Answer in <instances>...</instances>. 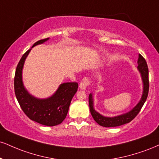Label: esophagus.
<instances>
[{
	"label": "esophagus",
	"mask_w": 159,
	"mask_h": 159,
	"mask_svg": "<svg viewBox=\"0 0 159 159\" xmlns=\"http://www.w3.org/2000/svg\"><path fill=\"white\" fill-rule=\"evenodd\" d=\"M90 84H91V81L89 78L87 77L84 78L83 79H82V81H81V83H80V88H81V89H85L88 86L90 85Z\"/></svg>",
	"instance_id": "1"
}]
</instances>
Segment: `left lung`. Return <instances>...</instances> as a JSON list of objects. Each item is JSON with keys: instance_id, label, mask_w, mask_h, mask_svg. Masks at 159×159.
I'll list each match as a JSON object with an SVG mask.
<instances>
[{"instance_id": "obj_1", "label": "left lung", "mask_w": 159, "mask_h": 159, "mask_svg": "<svg viewBox=\"0 0 159 159\" xmlns=\"http://www.w3.org/2000/svg\"><path fill=\"white\" fill-rule=\"evenodd\" d=\"M138 70L141 72V78L143 81V94L141 96L140 101L135 107L133 110L127 112V113L120 115V116H115V117H105L98 112L95 110L93 108V94L90 93L89 95V110L93 118H94L95 121L99 125L104 127H118V126L123 125V124H127L130 122L132 120L134 119L135 116L140 112L141 109L142 108L143 105L147 100V95L149 93V71L148 66H147L146 60L144 58L141 54L139 55V59H138Z\"/></svg>"}]
</instances>
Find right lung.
Listing matches in <instances>:
<instances>
[{
	"label": "right lung",
	"mask_w": 159,
	"mask_h": 159,
	"mask_svg": "<svg viewBox=\"0 0 159 159\" xmlns=\"http://www.w3.org/2000/svg\"><path fill=\"white\" fill-rule=\"evenodd\" d=\"M49 38L40 40L34 43L32 48L47 41ZM31 49L23 55L15 70L14 88L15 93L19 104L29 118L45 126L60 124L66 118L72 98L78 90L76 82L61 84L55 94L48 98H35L25 89L22 81V69L25 59Z\"/></svg>",
	"instance_id": "add662e5"
}]
</instances>
